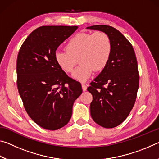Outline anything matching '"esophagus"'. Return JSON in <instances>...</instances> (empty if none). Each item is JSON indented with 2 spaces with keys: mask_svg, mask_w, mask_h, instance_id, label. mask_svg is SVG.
I'll return each mask as SVG.
<instances>
[{
  "mask_svg": "<svg viewBox=\"0 0 159 159\" xmlns=\"http://www.w3.org/2000/svg\"><path fill=\"white\" fill-rule=\"evenodd\" d=\"M82 89H83V91H86V90H87V85H85V84H82Z\"/></svg>",
  "mask_w": 159,
  "mask_h": 159,
  "instance_id": "34e87169",
  "label": "esophagus"
}]
</instances>
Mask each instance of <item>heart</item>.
I'll return each instance as SVG.
<instances>
[{
    "label": "heart",
    "instance_id": "heart-1",
    "mask_svg": "<svg viewBox=\"0 0 159 159\" xmlns=\"http://www.w3.org/2000/svg\"><path fill=\"white\" fill-rule=\"evenodd\" d=\"M112 52V43L104 31L76 34L66 45L65 51H57L55 60L60 68L66 73L73 71L79 58L80 65L72 73V77L85 82L94 71H99L107 66Z\"/></svg>",
    "mask_w": 159,
    "mask_h": 159
}]
</instances>
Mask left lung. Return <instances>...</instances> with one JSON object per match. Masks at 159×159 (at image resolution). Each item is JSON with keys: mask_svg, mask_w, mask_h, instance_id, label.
Returning <instances> with one entry per match:
<instances>
[{"mask_svg": "<svg viewBox=\"0 0 159 159\" xmlns=\"http://www.w3.org/2000/svg\"><path fill=\"white\" fill-rule=\"evenodd\" d=\"M87 29L105 32L112 43L108 64L87 89L93 97L90 106L93 120L102 127L112 128L124 121L135 102L139 88L138 61L131 43L116 29L108 25Z\"/></svg>", "mask_w": 159, "mask_h": 159, "instance_id": "1", "label": "left lung"}]
</instances>
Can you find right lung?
<instances>
[{
  "instance_id": "obj_1",
  "label": "right lung",
  "mask_w": 159,
  "mask_h": 159,
  "mask_svg": "<svg viewBox=\"0 0 159 159\" xmlns=\"http://www.w3.org/2000/svg\"><path fill=\"white\" fill-rule=\"evenodd\" d=\"M77 26H43L29 35L19 51L17 84L26 111L49 130L66 125L74 101L81 95L79 82L57 65L55 53Z\"/></svg>"
}]
</instances>
